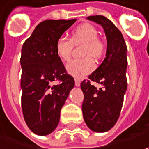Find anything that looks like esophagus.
I'll use <instances>...</instances> for the list:
<instances>
[{"mask_svg": "<svg viewBox=\"0 0 149 149\" xmlns=\"http://www.w3.org/2000/svg\"><path fill=\"white\" fill-rule=\"evenodd\" d=\"M74 81H75V85H76L77 87H79V86L80 85V80H79V79H77V78H75V79H74Z\"/></svg>", "mask_w": 149, "mask_h": 149, "instance_id": "34e87169", "label": "esophagus"}]
</instances>
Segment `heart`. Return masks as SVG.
Wrapping results in <instances>:
<instances>
[{"instance_id":"1","label":"heart","mask_w":149,"mask_h":149,"mask_svg":"<svg viewBox=\"0 0 149 149\" xmlns=\"http://www.w3.org/2000/svg\"><path fill=\"white\" fill-rule=\"evenodd\" d=\"M84 45L81 59H74L67 65V71L74 77L80 79L93 71L95 68L94 60L100 58L104 52V44L99 39V31L91 24H83L72 32L70 40L61 36L55 44L57 54L63 61L70 60L74 45Z\"/></svg>"}]
</instances>
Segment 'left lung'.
Here are the masks:
<instances>
[{
  "label": "left lung",
  "instance_id": "obj_1",
  "mask_svg": "<svg viewBox=\"0 0 149 149\" xmlns=\"http://www.w3.org/2000/svg\"><path fill=\"white\" fill-rule=\"evenodd\" d=\"M87 19L102 26L107 39L106 57L89 76V80L103 85L98 90L84 80L80 87L84 93L82 112L84 122L94 132L104 133L117 122L127 89V46L123 35L111 20L103 15Z\"/></svg>",
  "mask_w": 149,
  "mask_h": 149
}]
</instances>
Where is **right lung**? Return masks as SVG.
Instances as JSON below:
<instances>
[{
	"instance_id": "obj_1",
	"label": "right lung",
	"mask_w": 149,
	"mask_h": 149,
	"mask_svg": "<svg viewBox=\"0 0 149 149\" xmlns=\"http://www.w3.org/2000/svg\"><path fill=\"white\" fill-rule=\"evenodd\" d=\"M75 21L44 20L23 44L21 107L27 126L36 134L48 135L56 129L61 108L74 86V78L67 74L57 54L55 44Z\"/></svg>"
}]
</instances>
